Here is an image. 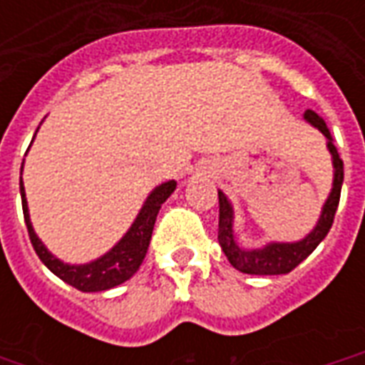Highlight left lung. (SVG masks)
<instances>
[{
  "label": "left lung",
  "instance_id": "1",
  "mask_svg": "<svg viewBox=\"0 0 365 365\" xmlns=\"http://www.w3.org/2000/svg\"><path fill=\"white\" fill-rule=\"evenodd\" d=\"M305 119L329 138V150L332 154V164H334L332 191H330L329 199H327V203L322 207L321 219H319L317 227H314V230L309 237L299 240V242H293V245L272 242V245L262 248V250H242L235 242V237H232V207H230V203L225 197V193L219 191V245H221L225 256L229 258L230 266L237 268L238 272H242V274H289L291 269L297 268L299 264L305 260L317 246L321 245V240L329 235L330 227L334 222L338 201H340V190H342V182H344V164H342V160L338 156L336 146L332 144V136H330V130L327 128V123L317 113L311 111V109L305 111Z\"/></svg>",
  "mask_w": 365,
  "mask_h": 365
}]
</instances>
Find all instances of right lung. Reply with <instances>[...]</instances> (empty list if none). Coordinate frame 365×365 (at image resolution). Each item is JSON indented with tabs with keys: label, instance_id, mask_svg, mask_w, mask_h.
Here are the masks:
<instances>
[{
	"label": "right lung",
	"instance_id": "obj_1",
	"mask_svg": "<svg viewBox=\"0 0 365 365\" xmlns=\"http://www.w3.org/2000/svg\"><path fill=\"white\" fill-rule=\"evenodd\" d=\"M19 187L29 238H31V245L35 248L36 256L41 258V262L51 269L52 274H56L62 282L70 283L76 289L105 291L130 279L136 274V269L140 268L144 256H146V250H148V245H150L152 230H154V222H156V217H158L160 207L172 195V191L175 190V182L162 183V185H158L156 190L152 191L144 207L140 209L138 217H136V221L133 222V227L128 229L127 235L120 238L119 245L115 246L111 252L101 256L99 260L83 264V266H68L64 262H60L58 258H54L44 248L43 242L36 238L33 225H31V219H29L27 199H25L23 182H19Z\"/></svg>",
	"mask_w": 365,
	"mask_h": 365
}]
</instances>
